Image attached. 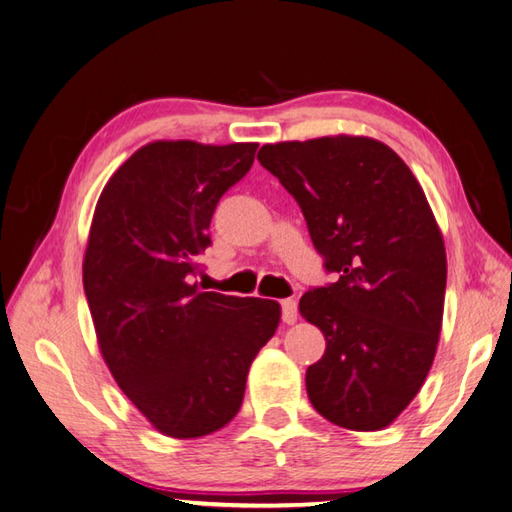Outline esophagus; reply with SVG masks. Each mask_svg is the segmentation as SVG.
<instances>
[{"instance_id":"1","label":"esophagus","mask_w":512,"mask_h":512,"mask_svg":"<svg viewBox=\"0 0 512 512\" xmlns=\"http://www.w3.org/2000/svg\"><path fill=\"white\" fill-rule=\"evenodd\" d=\"M281 314H283V323H287V325L296 323L298 305H296L294 298H285V301H281Z\"/></svg>"}]
</instances>
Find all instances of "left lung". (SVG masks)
I'll use <instances>...</instances> for the list:
<instances>
[{
	"label": "left lung",
	"mask_w": 512,
	"mask_h": 512,
	"mask_svg": "<svg viewBox=\"0 0 512 512\" xmlns=\"http://www.w3.org/2000/svg\"><path fill=\"white\" fill-rule=\"evenodd\" d=\"M258 160L294 196L339 276L298 305L327 343L307 368V397L341 428L390 426L426 381L441 332L446 247L426 194L372 138L265 144Z\"/></svg>",
	"instance_id": "8db88e82"
}]
</instances>
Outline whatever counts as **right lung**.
Masks as SVG:
<instances>
[{
	"label": "right lung",
	"mask_w": 512,
	"mask_h": 512,
	"mask_svg": "<svg viewBox=\"0 0 512 512\" xmlns=\"http://www.w3.org/2000/svg\"><path fill=\"white\" fill-rule=\"evenodd\" d=\"M256 149L151 142L95 207L82 276L100 352L133 406L173 439L211 435L236 417L249 365L281 321L276 301L194 283L218 200Z\"/></svg>",
	"instance_id": "right-lung-1"
}]
</instances>
